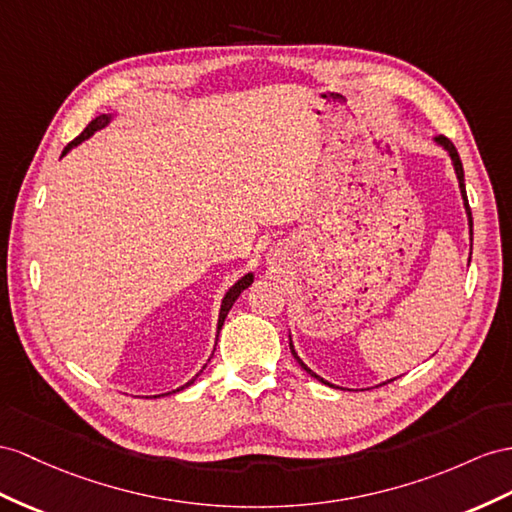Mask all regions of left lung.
<instances>
[{"label": "left lung", "instance_id": "left-lung-1", "mask_svg": "<svg viewBox=\"0 0 512 512\" xmlns=\"http://www.w3.org/2000/svg\"><path fill=\"white\" fill-rule=\"evenodd\" d=\"M435 144H437V147H441L445 153L450 155L452 166H454V173H456V179H458V190H461V196H463V205H465V214H467V225H469V240H474V220H471V209H469V203H467V190H465V173H463L461 157H458V151H456V147H454V144H452L448 138H445V136H437V138H435ZM469 261H471V253H469ZM290 350H292V355H294V359L298 361L300 368H303L307 374H311L313 378H318V381H320V383H324V385L335 387L333 383L324 381V378H322V376H318V374L313 372L311 368H307L305 361L298 357V352H296V348H294V344H292V335H290ZM391 381H393V378H391ZM391 381H385V383H381V385H387V383H391ZM337 389H339V387H337Z\"/></svg>", "mask_w": 512, "mask_h": 512}]
</instances>
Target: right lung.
<instances>
[{
    "label": "right lung",
    "mask_w": 512,
    "mask_h": 512,
    "mask_svg": "<svg viewBox=\"0 0 512 512\" xmlns=\"http://www.w3.org/2000/svg\"><path fill=\"white\" fill-rule=\"evenodd\" d=\"M114 112L112 114H99L97 116V119H93V121H90L88 123V127L82 131V134L80 136H77L73 142H69L67 144V147H64V151H62V157L64 155H67L71 149H75L77 147V144H82L84 140H88L90 136H93L95 134V131H99V129H103V127H108L112 121H114ZM253 279H255V274L253 272H246L244 274V277L242 279H238V281H235L231 287H229V290H227V294H225V298H222V303H220V313H218V329H216V342H218V335H220V329H222V324H225V318H227V313H229V309L233 307V303H235V300H238V296L246 290V287L248 285H251L253 283ZM216 350V348H214ZM207 365V363H205ZM205 365H203V368H201V372L205 370ZM199 372V374H201ZM199 374H196L194 378H190V381L186 383V385H181V387H177L175 391H168V393H177V391H181L183 387H190L194 381H196V378H199ZM168 393H160V396H168ZM160 396H151V398H160Z\"/></svg>",
    "instance_id": "1"
}]
</instances>
